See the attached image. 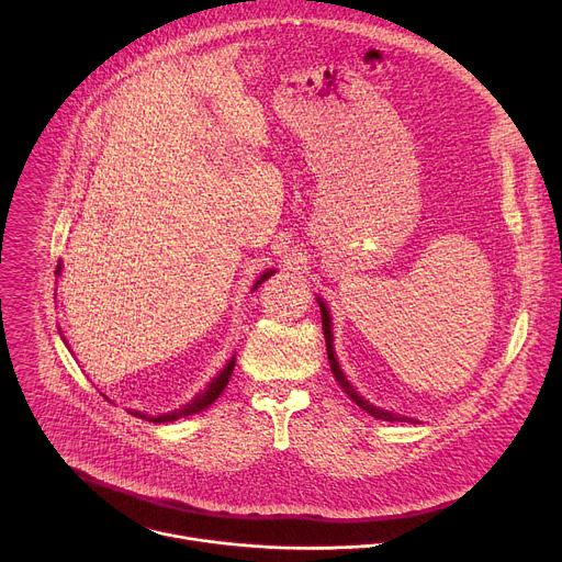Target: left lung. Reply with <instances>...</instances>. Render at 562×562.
Segmentation results:
<instances>
[{"mask_svg":"<svg viewBox=\"0 0 562 562\" xmlns=\"http://www.w3.org/2000/svg\"><path fill=\"white\" fill-rule=\"evenodd\" d=\"M319 311H322V330H324V339H326V352H328V363H330V370H333V378L337 380V384L341 386V391L348 395L350 402H355L361 411H366L368 415H372L375 419H382V422H411V417H402V415H393V413H386L382 408H375L372 404H368L363 397H359L352 386L348 384V380L344 378V372L335 359V350H333V330H330V317H328V308L324 306V302H319Z\"/></svg>","mask_w":562,"mask_h":562,"instance_id":"left-lung-1","label":"left lung"}]
</instances>
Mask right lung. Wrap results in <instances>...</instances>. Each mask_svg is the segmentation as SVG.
<instances>
[{
	"instance_id": "obj_1",
	"label": "right lung",
	"mask_w": 562,
	"mask_h": 562,
	"mask_svg": "<svg viewBox=\"0 0 562 562\" xmlns=\"http://www.w3.org/2000/svg\"><path fill=\"white\" fill-rule=\"evenodd\" d=\"M59 271H61V267H57V276H59ZM269 276H273V271H265L260 278H258V282L254 284V289L251 291H256ZM234 366H236V357H232V361L221 370V375L207 386V391L205 393H201V395H196L190 404H184L182 408H178V411H173V413H167V415H156V417H149V415H143V413H138V411H134V413H130V415H134V417H138V419H147V422H154V424H169V422H176V419H182V417H190V415H196V413H201V411H205V408H210L218 397H221V393L225 391V386L229 384V378H232V372H234Z\"/></svg>"
}]
</instances>
